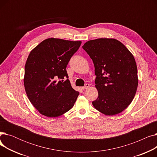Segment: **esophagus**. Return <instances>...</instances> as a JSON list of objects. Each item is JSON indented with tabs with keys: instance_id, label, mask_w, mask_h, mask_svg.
<instances>
[{
	"instance_id": "1",
	"label": "esophagus",
	"mask_w": 157,
	"mask_h": 157,
	"mask_svg": "<svg viewBox=\"0 0 157 157\" xmlns=\"http://www.w3.org/2000/svg\"><path fill=\"white\" fill-rule=\"evenodd\" d=\"M89 87H90V85H89V84H88V83H86V84L85 85V86L82 87V89H83V90H86V89L88 88Z\"/></svg>"
}]
</instances>
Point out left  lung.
<instances>
[{"instance_id": "1", "label": "left lung", "mask_w": 157, "mask_h": 157, "mask_svg": "<svg viewBox=\"0 0 157 157\" xmlns=\"http://www.w3.org/2000/svg\"><path fill=\"white\" fill-rule=\"evenodd\" d=\"M92 60L97 76L98 98L94 108L113 116L124 111L132 101L137 85V68L133 55L115 39L99 38L83 46Z\"/></svg>"}]
</instances>
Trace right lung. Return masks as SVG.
Returning a JSON list of instances; mask_svg holds the SVG:
<instances>
[{"label":"right lung","instance_id":"obj_1","mask_svg":"<svg viewBox=\"0 0 157 157\" xmlns=\"http://www.w3.org/2000/svg\"><path fill=\"white\" fill-rule=\"evenodd\" d=\"M81 44L52 37L30 52L25 66V90L32 104L44 116L60 117L74 106L79 93L72 88L66 67Z\"/></svg>","mask_w":157,"mask_h":157}]
</instances>
